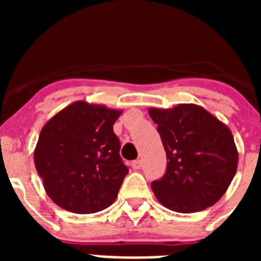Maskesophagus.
I'll list each match as a JSON object with an SVG mask.
<instances>
[{
	"instance_id": "1",
	"label": "esophagus",
	"mask_w": 261,
	"mask_h": 261,
	"mask_svg": "<svg viewBox=\"0 0 261 261\" xmlns=\"http://www.w3.org/2000/svg\"><path fill=\"white\" fill-rule=\"evenodd\" d=\"M141 161H133L132 162V168L133 170H140L141 168Z\"/></svg>"
}]
</instances>
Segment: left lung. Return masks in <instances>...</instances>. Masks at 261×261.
Listing matches in <instances>:
<instances>
[{"label":"left lung","mask_w":261,"mask_h":261,"mask_svg":"<svg viewBox=\"0 0 261 261\" xmlns=\"http://www.w3.org/2000/svg\"><path fill=\"white\" fill-rule=\"evenodd\" d=\"M158 125L167 170L151 190L163 206L195 213L225 195L238 168V150L229 126L193 103L149 108Z\"/></svg>","instance_id":"8db88e82"}]
</instances>
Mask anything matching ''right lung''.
Returning a JSON list of instances; mask_svg holds the SVG:
<instances>
[{
	"label": "right lung",
	"instance_id": "1",
	"mask_svg": "<svg viewBox=\"0 0 261 261\" xmlns=\"http://www.w3.org/2000/svg\"><path fill=\"white\" fill-rule=\"evenodd\" d=\"M121 112L78 100L41 128L34 162L45 192L60 208L78 214L96 213L116 200L128 174L114 133Z\"/></svg>",
	"mask_w": 261,
	"mask_h": 261
}]
</instances>
